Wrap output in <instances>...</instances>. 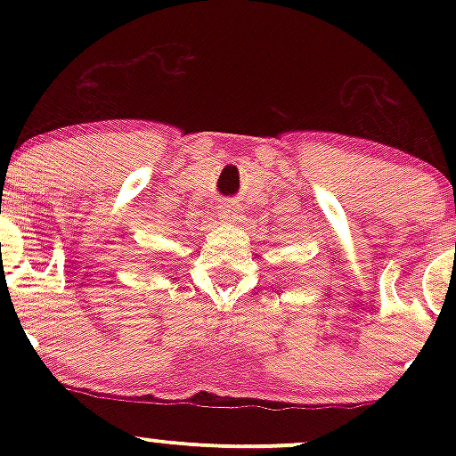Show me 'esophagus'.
<instances>
[{"label": "esophagus", "mask_w": 456, "mask_h": 456, "mask_svg": "<svg viewBox=\"0 0 456 456\" xmlns=\"http://www.w3.org/2000/svg\"><path fill=\"white\" fill-rule=\"evenodd\" d=\"M221 218H223V223H238L240 218H242V210H238V208H233V206H224L223 210H221Z\"/></svg>", "instance_id": "34e87169"}]
</instances>
